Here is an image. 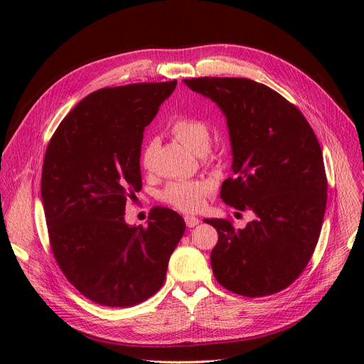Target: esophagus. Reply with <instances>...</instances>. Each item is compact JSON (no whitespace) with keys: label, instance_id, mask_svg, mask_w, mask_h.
<instances>
[{"label":"esophagus","instance_id":"obj_1","mask_svg":"<svg viewBox=\"0 0 364 364\" xmlns=\"http://www.w3.org/2000/svg\"><path fill=\"white\" fill-rule=\"evenodd\" d=\"M184 221H186V225H187L188 228H192V227H195V225H198V224L200 223V220L196 218V217H193V215H186V217H184Z\"/></svg>","mask_w":364,"mask_h":364}]
</instances>
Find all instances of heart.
<instances>
[{
  "label": "heart",
  "mask_w": 364,
  "mask_h": 364,
  "mask_svg": "<svg viewBox=\"0 0 364 364\" xmlns=\"http://www.w3.org/2000/svg\"><path fill=\"white\" fill-rule=\"evenodd\" d=\"M169 131L186 149L195 155H203L211 144V128L195 117L180 114L169 124ZM143 165L149 166V149L143 155ZM213 184L206 180H178L169 183L162 192V199L183 213H198L205 205Z\"/></svg>",
  "instance_id": "b5f03b06"
}]
</instances>
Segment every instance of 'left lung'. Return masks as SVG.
Listing matches in <instances>:
<instances>
[{"mask_svg": "<svg viewBox=\"0 0 364 364\" xmlns=\"http://www.w3.org/2000/svg\"><path fill=\"white\" fill-rule=\"evenodd\" d=\"M184 84L225 114L235 176L221 199L257 215L245 228L203 220L218 232L214 276L237 295L277 294L307 267L320 236L328 180L318 140L299 109L264 84L208 76Z\"/></svg>", "mask_w": 364, "mask_h": 364, "instance_id": "8db88e82", "label": "left lung"}]
</instances>
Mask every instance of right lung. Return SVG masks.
<instances>
[{"label": "right lung", "mask_w": 364, "mask_h": 364, "mask_svg": "<svg viewBox=\"0 0 364 364\" xmlns=\"http://www.w3.org/2000/svg\"><path fill=\"white\" fill-rule=\"evenodd\" d=\"M177 81L102 88L76 105L51 137L41 198L54 258L66 279L106 307H132L155 295L186 223L151 209L147 227L128 225L127 200L141 190L144 128Z\"/></svg>", "instance_id": "obj_1"}]
</instances>
